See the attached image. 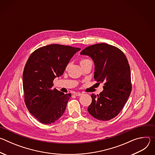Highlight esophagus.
Masks as SVG:
<instances>
[{
	"label": "esophagus",
	"instance_id": "esophagus-1",
	"mask_svg": "<svg viewBox=\"0 0 155 155\" xmlns=\"http://www.w3.org/2000/svg\"><path fill=\"white\" fill-rule=\"evenodd\" d=\"M74 95L76 96H80L81 95V93H74Z\"/></svg>",
	"mask_w": 155,
	"mask_h": 155
}]
</instances>
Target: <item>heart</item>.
<instances>
[{
    "label": "heart",
    "mask_w": 155,
    "mask_h": 155,
    "mask_svg": "<svg viewBox=\"0 0 155 155\" xmlns=\"http://www.w3.org/2000/svg\"><path fill=\"white\" fill-rule=\"evenodd\" d=\"M90 61V60L87 59H82L80 61V64L83 63V62H86V61Z\"/></svg>",
    "instance_id": "b5f03b06"
}]
</instances>
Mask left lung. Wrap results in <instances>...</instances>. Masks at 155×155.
Returning <instances> with one entry per match:
<instances>
[{"instance_id": "8db88e82", "label": "left lung", "mask_w": 155, "mask_h": 155, "mask_svg": "<svg viewBox=\"0 0 155 155\" xmlns=\"http://www.w3.org/2000/svg\"><path fill=\"white\" fill-rule=\"evenodd\" d=\"M80 54L92 58L95 65L94 78L104 85L99 95L92 94L88 112L102 121L115 118L124 107L132 90L130 71L126 56L117 47L104 43L87 47Z\"/></svg>"}]
</instances>
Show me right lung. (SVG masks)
Segmentation results:
<instances>
[{
	"label": "right lung",
	"instance_id": "obj_1",
	"mask_svg": "<svg viewBox=\"0 0 155 155\" xmlns=\"http://www.w3.org/2000/svg\"><path fill=\"white\" fill-rule=\"evenodd\" d=\"M79 48L59 44L42 47L28 59L23 74L25 102L29 112L40 123H54L64 114L71 94L52 89Z\"/></svg>",
	"mask_w": 155,
	"mask_h": 155
}]
</instances>
